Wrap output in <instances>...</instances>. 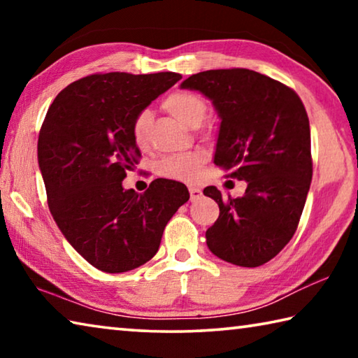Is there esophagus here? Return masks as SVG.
<instances>
[{
	"label": "esophagus",
	"instance_id": "esophagus-1",
	"mask_svg": "<svg viewBox=\"0 0 358 358\" xmlns=\"http://www.w3.org/2000/svg\"><path fill=\"white\" fill-rule=\"evenodd\" d=\"M189 196L192 202L197 201V199L202 196V189L199 186H189Z\"/></svg>",
	"mask_w": 358,
	"mask_h": 358
}]
</instances>
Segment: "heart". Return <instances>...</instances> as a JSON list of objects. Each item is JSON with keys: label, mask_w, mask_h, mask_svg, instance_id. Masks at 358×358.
<instances>
[{"label": "heart", "mask_w": 358, "mask_h": 358, "mask_svg": "<svg viewBox=\"0 0 358 358\" xmlns=\"http://www.w3.org/2000/svg\"><path fill=\"white\" fill-rule=\"evenodd\" d=\"M164 107L173 117L183 121L191 128H199L207 117L208 107L201 96L189 92H178L169 96L164 101ZM153 123V113L148 108L141 110L131 124V134L137 147H147L150 141V129ZM203 156L199 151H189V153L169 155L157 162V173L166 178L192 181L201 171Z\"/></svg>", "instance_id": "obj_1"}]
</instances>
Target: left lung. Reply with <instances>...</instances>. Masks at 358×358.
I'll return each mask as SVG.
<instances>
[{
    "label": "left lung",
    "mask_w": 358,
    "mask_h": 358,
    "mask_svg": "<svg viewBox=\"0 0 358 358\" xmlns=\"http://www.w3.org/2000/svg\"><path fill=\"white\" fill-rule=\"evenodd\" d=\"M181 88L202 93L220 117L213 162L246 181L241 197L205 196L220 217L205 237L226 262L259 266L273 259L299 226L313 178L310 120L294 90L250 69H211L187 77Z\"/></svg>",
    "instance_id": "1"
}]
</instances>
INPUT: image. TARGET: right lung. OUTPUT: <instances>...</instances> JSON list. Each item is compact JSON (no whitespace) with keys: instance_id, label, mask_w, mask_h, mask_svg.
<instances>
[{"instance_id":"add662e5","label":"right lung","mask_w":358,"mask_h":358,"mask_svg":"<svg viewBox=\"0 0 358 358\" xmlns=\"http://www.w3.org/2000/svg\"><path fill=\"white\" fill-rule=\"evenodd\" d=\"M180 78L175 72L83 77L57 96L42 123L38 161L48 208L71 246L106 273L148 262L166 224L189 199L173 180L151 181L143 194L121 185L141 156L132 121Z\"/></svg>"}]
</instances>
